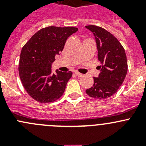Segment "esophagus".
<instances>
[{"label": "esophagus", "mask_w": 146, "mask_h": 146, "mask_svg": "<svg viewBox=\"0 0 146 146\" xmlns=\"http://www.w3.org/2000/svg\"><path fill=\"white\" fill-rule=\"evenodd\" d=\"M75 74H76V76H78V77H82V76H83V74H82V73H78V72H76V73H75Z\"/></svg>", "instance_id": "obj_1"}]
</instances>
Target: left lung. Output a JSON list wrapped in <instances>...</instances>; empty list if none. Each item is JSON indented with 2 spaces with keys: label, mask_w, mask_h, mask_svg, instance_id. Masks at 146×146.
Wrapping results in <instances>:
<instances>
[{
  "label": "left lung",
  "mask_w": 146,
  "mask_h": 146,
  "mask_svg": "<svg viewBox=\"0 0 146 146\" xmlns=\"http://www.w3.org/2000/svg\"><path fill=\"white\" fill-rule=\"evenodd\" d=\"M95 36L98 60L101 66L98 78H93V86L86 90L90 97L97 99L110 98L122 85L128 70L126 53L118 39L104 28L96 25L85 26Z\"/></svg>",
  "instance_id": "1"
}]
</instances>
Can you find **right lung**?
<instances>
[{
  "label": "right lung",
  "instance_id": "1",
  "mask_svg": "<svg viewBox=\"0 0 146 146\" xmlns=\"http://www.w3.org/2000/svg\"><path fill=\"white\" fill-rule=\"evenodd\" d=\"M77 27L42 28L24 45L19 61V76L28 95L41 103L59 99L66 84L72 77L68 73L56 70L51 73V63L63 51L68 37L78 31Z\"/></svg>",
  "mask_w": 146,
  "mask_h": 146
}]
</instances>
